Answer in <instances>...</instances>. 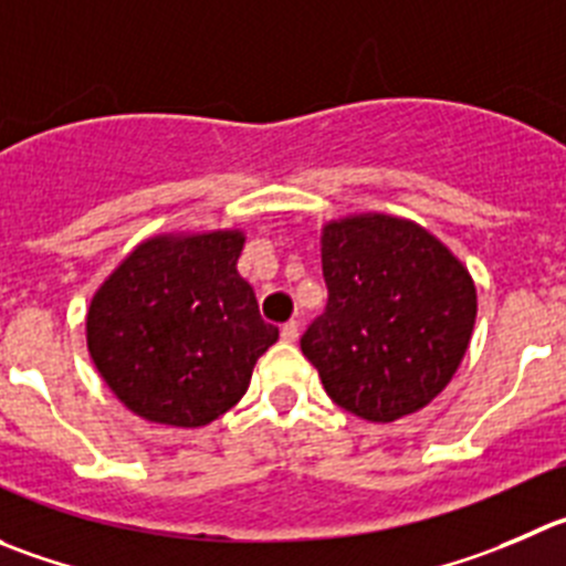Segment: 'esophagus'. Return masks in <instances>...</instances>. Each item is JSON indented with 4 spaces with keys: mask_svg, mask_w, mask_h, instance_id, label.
I'll list each match as a JSON object with an SVG mask.
<instances>
[{
    "mask_svg": "<svg viewBox=\"0 0 566 566\" xmlns=\"http://www.w3.org/2000/svg\"><path fill=\"white\" fill-rule=\"evenodd\" d=\"M280 336H283V342H289V344L297 342V338H300V322L297 319H289L286 325L280 327Z\"/></svg>",
    "mask_w": 566,
    "mask_h": 566,
    "instance_id": "obj_1",
    "label": "esophagus"
}]
</instances>
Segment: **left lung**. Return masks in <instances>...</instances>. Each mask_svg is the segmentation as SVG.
I'll return each instance as SVG.
<instances>
[{
  "mask_svg": "<svg viewBox=\"0 0 566 566\" xmlns=\"http://www.w3.org/2000/svg\"><path fill=\"white\" fill-rule=\"evenodd\" d=\"M325 314L300 338L327 397L369 422L428 406L459 369L475 327L464 263L408 219L367 213L325 224Z\"/></svg>",
  "mask_w": 566,
  "mask_h": 566,
  "instance_id": "8db88e82",
  "label": "left lung"
}]
</instances>
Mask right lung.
Instances as JSON below:
<instances>
[{
    "mask_svg": "<svg viewBox=\"0 0 566 566\" xmlns=\"http://www.w3.org/2000/svg\"><path fill=\"white\" fill-rule=\"evenodd\" d=\"M244 235H155L99 286L88 353L113 395L149 422L199 428L244 397L277 342L239 274Z\"/></svg>",
    "mask_w": 566,
    "mask_h": 566,
    "instance_id": "1",
    "label": "right lung"
}]
</instances>
